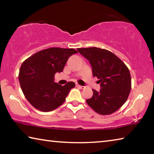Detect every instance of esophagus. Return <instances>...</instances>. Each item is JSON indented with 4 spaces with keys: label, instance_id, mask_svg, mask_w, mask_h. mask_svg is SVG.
Listing matches in <instances>:
<instances>
[{
    "label": "esophagus",
    "instance_id": "1",
    "mask_svg": "<svg viewBox=\"0 0 154 154\" xmlns=\"http://www.w3.org/2000/svg\"><path fill=\"white\" fill-rule=\"evenodd\" d=\"M76 86L78 87V88H81V89H84V88H85V86H83V85H79V84H77Z\"/></svg>",
    "mask_w": 154,
    "mask_h": 154
}]
</instances>
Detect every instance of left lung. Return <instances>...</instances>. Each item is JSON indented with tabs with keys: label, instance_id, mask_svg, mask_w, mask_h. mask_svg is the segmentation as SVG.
<instances>
[{
	"label": "left lung",
	"instance_id": "8db88e82",
	"mask_svg": "<svg viewBox=\"0 0 154 154\" xmlns=\"http://www.w3.org/2000/svg\"><path fill=\"white\" fill-rule=\"evenodd\" d=\"M92 66V75L99 79L100 90H93L88 105L96 113L109 115L126 103L131 90V77L126 65L112 52L98 48H78Z\"/></svg>",
	"mask_w": 154,
	"mask_h": 154
}]
</instances>
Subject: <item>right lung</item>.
<instances>
[{"mask_svg":"<svg viewBox=\"0 0 154 154\" xmlns=\"http://www.w3.org/2000/svg\"><path fill=\"white\" fill-rule=\"evenodd\" d=\"M76 53L72 48H51L38 51L23 62L19 82L26 98L34 107L49 112L64 103L75 83L70 82L61 85L54 82V75L63 71L68 59Z\"/></svg>","mask_w":154,"mask_h":154,"instance_id":"1","label":"right lung"}]
</instances>
